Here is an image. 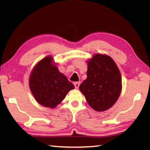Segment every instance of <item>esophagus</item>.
I'll return each mask as SVG.
<instances>
[{
	"label": "esophagus",
	"mask_w": 150,
	"mask_h": 150,
	"mask_svg": "<svg viewBox=\"0 0 150 150\" xmlns=\"http://www.w3.org/2000/svg\"><path fill=\"white\" fill-rule=\"evenodd\" d=\"M74 86H75V88L76 89H78L79 88V86H80V82H74Z\"/></svg>",
	"instance_id": "34e87169"
}]
</instances>
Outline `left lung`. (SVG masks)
<instances>
[{
	"instance_id": "1",
	"label": "left lung",
	"mask_w": 150,
	"mask_h": 150,
	"mask_svg": "<svg viewBox=\"0 0 150 150\" xmlns=\"http://www.w3.org/2000/svg\"><path fill=\"white\" fill-rule=\"evenodd\" d=\"M87 79L79 86L89 105L98 111L116 103L122 89L119 69L110 57L95 54L88 61Z\"/></svg>"
}]
</instances>
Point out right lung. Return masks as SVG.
I'll return each instance as SVG.
<instances>
[{
  "label": "right lung",
  "instance_id": "add662e5",
  "mask_svg": "<svg viewBox=\"0 0 150 150\" xmlns=\"http://www.w3.org/2000/svg\"><path fill=\"white\" fill-rule=\"evenodd\" d=\"M52 58L41 60L33 69L30 88L36 100L45 107L53 108L61 103L74 86L53 65Z\"/></svg>",
  "mask_w": 150,
  "mask_h": 150
}]
</instances>
